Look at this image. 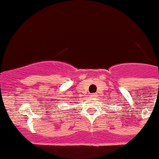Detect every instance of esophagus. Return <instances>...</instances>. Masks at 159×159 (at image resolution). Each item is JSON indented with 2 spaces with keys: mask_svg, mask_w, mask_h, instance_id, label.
I'll use <instances>...</instances> for the list:
<instances>
[{
  "mask_svg": "<svg viewBox=\"0 0 159 159\" xmlns=\"http://www.w3.org/2000/svg\"><path fill=\"white\" fill-rule=\"evenodd\" d=\"M97 93H93V95H92V97H97Z\"/></svg>",
  "mask_w": 159,
  "mask_h": 159,
  "instance_id": "obj_1",
  "label": "esophagus"
}]
</instances>
